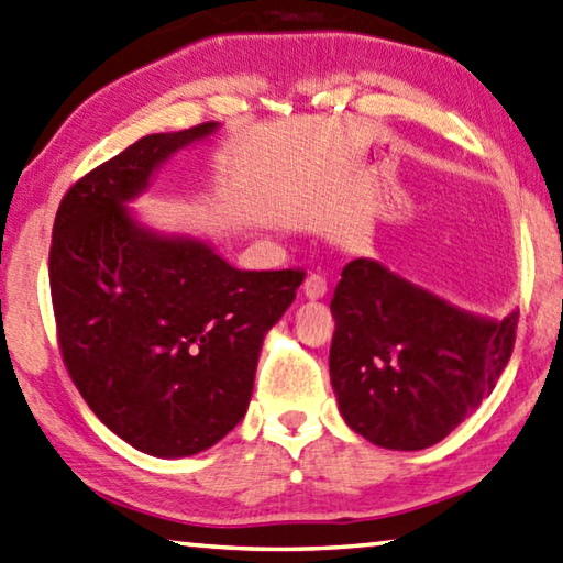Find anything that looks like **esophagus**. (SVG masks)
Instances as JSON below:
<instances>
[{"label": "esophagus", "instance_id": "1", "mask_svg": "<svg viewBox=\"0 0 563 563\" xmlns=\"http://www.w3.org/2000/svg\"><path fill=\"white\" fill-rule=\"evenodd\" d=\"M302 290H305L307 300H322V297L327 295V280L322 278V275H314V273L307 275Z\"/></svg>", "mask_w": 563, "mask_h": 563}]
</instances>
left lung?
<instances>
[{
	"mask_svg": "<svg viewBox=\"0 0 563 563\" xmlns=\"http://www.w3.org/2000/svg\"><path fill=\"white\" fill-rule=\"evenodd\" d=\"M332 314L339 412L371 444L395 451L442 442L488 398L517 327L515 310L468 312L376 258L346 263Z\"/></svg>",
	"mask_w": 563,
	"mask_h": 563,
	"instance_id": "obj_1",
	"label": "left lung"
}]
</instances>
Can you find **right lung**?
Returning a JSON list of instances; mask_svg holds the SVG:
<instances>
[{"label": "right lung", "instance_id": "add662e5", "mask_svg": "<svg viewBox=\"0 0 563 563\" xmlns=\"http://www.w3.org/2000/svg\"><path fill=\"white\" fill-rule=\"evenodd\" d=\"M209 121L151 134L77 180L53 224L51 297L60 351L85 402L158 459L214 446L246 415L263 339L302 271H239L207 239L165 234L129 205Z\"/></svg>", "mask_w": 563, "mask_h": 563}]
</instances>
